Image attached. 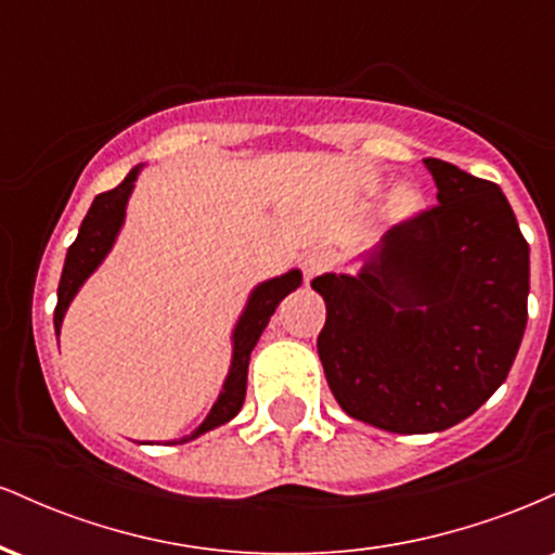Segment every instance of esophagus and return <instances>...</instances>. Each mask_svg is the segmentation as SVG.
Wrapping results in <instances>:
<instances>
[{
  "mask_svg": "<svg viewBox=\"0 0 555 555\" xmlns=\"http://www.w3.org/2000/svg\"><path fill=\"white\" fill-rule=\"evenodd\" d=\"M302 273H305V282H313L315 276H321L323 271H328V266H331V258H328V253H323V250H310L308 256L302 258Z\"/></svg>",
  "mask_w": 555,
  "mask_h": 555,
  "instance_id": "esophagus-1",
  "label": "esophagus"
}]
</instances>
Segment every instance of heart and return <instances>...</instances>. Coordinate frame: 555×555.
I'll use <instances>...</instances> for the list:
<instances>
[{
  "instance_id": "heart-1",
  "label": "heart",
  "mask_w": 555,
  "mask_h": 555,
  "mask_svg": "<svg viewBox=\"0 0 555 555\" xmlns=\"http://www.w3.org/2000/svg\"><path fill=\"white\" fill-rule=\"evenodd\" d=\"M417 208H420V193H417V190L399 188L391 197V206H388V211H391V216H397V219H406V216L417 214Z\"/></svg>"
}]
</instances>
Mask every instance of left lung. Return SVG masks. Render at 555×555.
Instances as JSON below:
<instances>
[{
    "label": "left lung",
    "instance_id": "8db88e82",
    "mask_svg": "<svg viewBox=\"0 0 555 555\" xmlns=\"http://www.w3.org/2000/svg\"><path fill=\"white\" fill-rule=\"evenodd\" d=\"M438 206L388 229L362 269L323 273L318 354L349 417L415 436L462 423L506 380L527 326L530 245L499 184L425 158Z\"/></svg>",
    "mask_w": 555,
    "mask_h": 555
}]
</instances>
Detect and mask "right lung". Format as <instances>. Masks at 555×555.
<instances>
[{
  "label": "right lung",
  "mask_w": 555,
  "mask_h": 555,
  "mask_svg": "<svg viewBox=\"0 0 555 555\" xmlns=\"http://www.w3.org/2000/svg\"><path fill=\"white\" fill-rule=\"evenodd\" d=\"M140 175V167H135L130 175L125 177L117 188L109 190V193L95 195V201L88 208L86 219H82L78 240L69 245L65 269H62L60 289H56V308H54V331L56 339H60L62 318H65L69 302L78 295V289L86 284V279L99 269L101 260L109 256L114 240H117L119 229L125 224V208L127 201H130L132 188H135V180ZM302 284V273L292 269L289 273H282V276L269 279V282L258 284L256 289L247 297L245 310H242L237 326H234L232 334V365H229L227 380L221 386L219 399L208 412V417L197 425L195 433L190 438L203 436V433L219 428L232 420L242 410V401H245L247 391V365H250V352L256 347L263 328L269 326L273 310L279 308V302L295 292L297 286ZM188 441V438H184Z\"/></svg>",
  "instance_id": "right-lung-1"
}]
</instances>
